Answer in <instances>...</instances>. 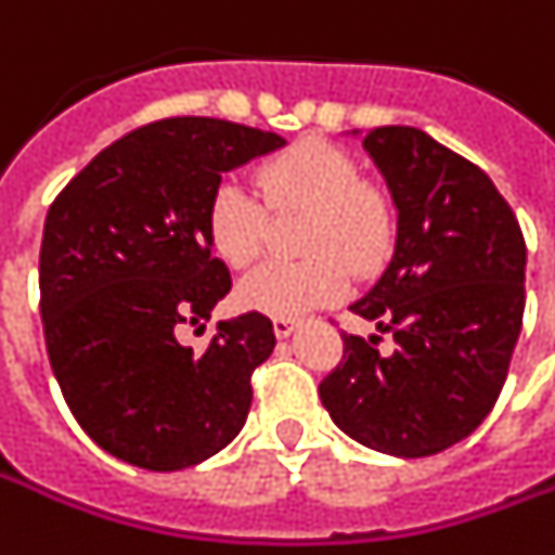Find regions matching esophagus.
Masks as SVG:
<instances>
[{
	"label": "esophagus",
	"mask_w": 555,
	"mask_h": 555,
	"mask_svg": "<svg viewBox=\"0 0 555 555\" xmlns=\"http://www.w3.org/2000/svg\"><path fill=\"white\" fill-rule=\"evenodd\" d=\"M294 331H297V321H291V318H273V333H276L279 339H288Z\"/></svg>",
	"instance_id": "1"
}]
</instances>
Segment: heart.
Listing matches in <instances>:
<instances>
[{
	"label": "heart",
	"instance_id": "obj_1",
	"mask_svg": "<svg viewBox=\"0 0 555 555\" xmlns=\"http://www.w3.org/2000/svg\"><path fill=\"white\" fill-rule=\"evenodd\" d=\"M273 210H309L304 264H264L240 282L237 300L251 312L300 318L339 300L351 270H370L390 240L385 197L363 185L358 162L324 141H300L258 170ZM207 240L234 270L249 267L267 240V210L234 180L216 185L207 207ZM340 258L336 259L335 255Z\"/></svg>",
	"mask_w": 555,
	"mask_h": 555
}]
</instances>
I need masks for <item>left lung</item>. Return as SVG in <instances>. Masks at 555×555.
<instances>
[{
  "label": "left lung",
  "instance_id": "8db88e82",
  "mask_svg": "<svg viewBox=\"0 0 555 555\" xmlns=\"http://www.w3.org/2000/svg\"><path fill=\"white\" fill-rule=\"evenodd\" d=\"M363 150L385 177L397 240L351 312L397 348L345 333L318 397L345 436L414 460L472 436L495 405L522 327L526 243L493 180L426 131L370 129Z\"/></svg>",
  "mask_w": 555,
  "mask_h": 555
}]
</instances>
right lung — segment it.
Returning <instances> with one entry per match:
<instances>
[{
	"label": "right lung",
	"mask_w": 555,
	"mask_h": 555,
	"mask_svg": "<svg viewBox=\"0 0 555 555\" xmlns=\"http://www.w3.org/2000/svg\"><path fill=\"white\" fill-rule=\"evenodd\" d=\"M285 138L212 116H173L111 143L50 204L38 261L53 375L89 439L122 463L177 472L228 448L246 424L251 370L273 324L243 312L204 354L177 339L231 291L207 207L222 173Z\"/></svg>",
	"instance_id": "obj_1"
}]
</instances>
